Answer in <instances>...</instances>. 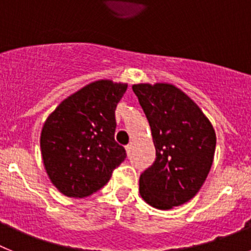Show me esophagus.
Here are the masks:
<instances>
[{"instance_id":"34e87169","label":"esophagus","mask_w":251,"mask_h":251,"mask_svg":"<svg viewBox=\"0 0 251 251\" xmlns=\"http://www.w3.org/2000/svg\"><path fill=\"white\" fill-rule=\"evenodd\" d=\"M133 147H134V143H133V142H130V143H128V145L126 146V151H127V154H130V152L133 151Z\"/></svg>"}]
</instances>
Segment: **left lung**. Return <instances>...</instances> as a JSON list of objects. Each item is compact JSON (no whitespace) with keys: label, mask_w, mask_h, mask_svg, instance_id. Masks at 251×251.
I'll list each match as a JSON object with an SVG mask.
<instances>
[{"label":"left lung","mask_w":251,"mask_h":251,"mask_svg":"<svg viewBox=\"0 0 251 251\" xmlns=\"http://www.w3.org/2000/svg\"><path fill=\"white\" fill-rule=\"evenodd\" d=\"M150 123L156 159L139 177V195L148 205L171 210L190 201L214 162L216 133L196 103L176 85L132 86Z\"/></svg>","instance_id":"8db88e82"}]
</instances>
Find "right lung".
Segmentation results:
<instances>
[{"mask_svg":"<svg viewBox=\"0 0 251 251\" xmlns=\"http://www.w3.org/2000/svg\"><path fill=\"white\" fill-rule=\"evenodd\" d=\"M127 88L108 79L93 81L64 99L44 123V167L65 196L81 199L100 190L126 158L114 132L115 108Z\"/></svg>","mask_w":251,"mask_h":251,"instance_id":"obj_1","label":"right lung"}]
</instances>
